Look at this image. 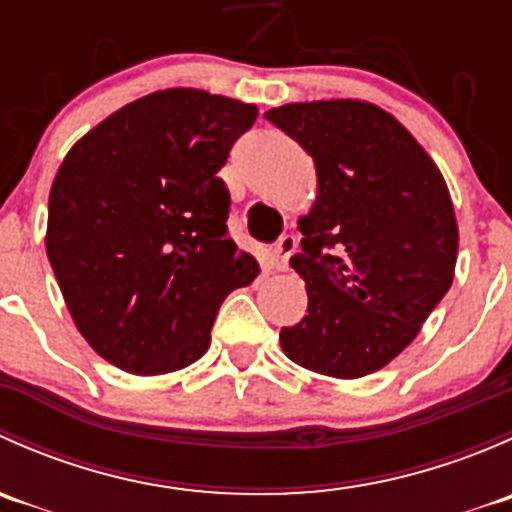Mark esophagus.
Masks as SVG:
<instances>
[{"instance_id":"34e87169","label":"esophagus","mask_w":512,"mask_h":512,"mask_svg":"<svg viewBox=\"0 0 512 512\" xmlns=\"http://www.w3.org/2000/svg\"><path fill=\"white\" fill-rule=\"evenodd\" d=\"M297 250V240L292 235H285L275 247L270 250V267L272 270H287L289 257Z\"/></svg>"}]
</instances>
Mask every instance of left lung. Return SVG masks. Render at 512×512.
<instances>
[{"label": "left lung", "mask_w": 512, "mask_h": 512, "mask_svg": "<svg viewBox=\"0 0 512 512\" xmlns=\"http://www.w3.org/2000/svg\"><path fill=\"white\" fill-rule=\"evenodd\" d=\"M317 168L289 265L307 317L282 327L294 364L334 379L384 369L451 289L458 223L433 158L384 108L359 98L285 103L265 113Z\"/></svg>", "instance_id": "8db88e82"}]
</instances>
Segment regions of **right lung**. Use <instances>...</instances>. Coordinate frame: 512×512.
I'll use <instances>...</instances> for the list:
<instances>
[{
  "instance_id": "obj_1",
  "label": "right lung",
  "mask_w": 512,
  "mask_h": 512,
  "mask_svg": "<svg viewBox=\"0 0 512 512\" xmlns=\"http://www.w3.org/2000/svg\"><path fill=\"white\" fill-rule=\"evenodd\" d=\"M255 103L165 89L71 146L49 193L46 255L81 337L138 376L190 366L218 309L260 265L227 235L218 178Z\"/></svg>"
}]
</instances>
